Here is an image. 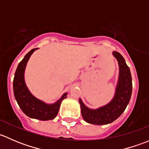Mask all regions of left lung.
Segmentation results:
<instances>
[{
	"label": "left lung",
	"instance_id": "left-lung-1",
	"mask_svg": "<svg viewBox=\"0 0 149 149\" xmlns=\"http://www.w3.org/2000/svg\"><path fill=\"white\" fill-rule=\"evenodd\" d=\"M112 55L119 65V77L113 99L107 104L94 109L87 107L79 99L82 117L90 124L101 125L115 121L124 112L131 97L133 86L130 68L119 52L114 51Z\"/></svg>",
	"mask_w": 149,
	"mask_h": 149
}]
</instances>
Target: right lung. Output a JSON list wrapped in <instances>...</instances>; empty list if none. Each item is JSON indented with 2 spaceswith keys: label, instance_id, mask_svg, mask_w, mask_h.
<instances>
[{
  "label": "right lung",
  "instance_id": "1",
  "mask_svg": "<svg viewBox=\"0 0 149 149\" xmlns=\"http://www.w3.org/2000/svg\"><path fill=\"white\" fill-rule=\"evenodd\" d=\"M36 49L37 48L30 50L19 63L13 79V93L18 104L25 115L34 119L49 120L57 116L61 102L67 97V93L63 94L56 102L46 104L34 97L29 91L25 84L24 70L30 56Z\"/></svg>",
  "mask_w": 149,
  "mask_h": 149
}]
</instances>
